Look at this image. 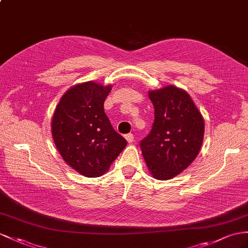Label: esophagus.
I'll list each match as a JSON object with an SVG mask.
<instances>
[{"label": "esophagus", "mask_w": 248, "mask_h": 248, "mask_svg": "<svg viewBox=\"0 0 248 248\" xmlns=\"http://www.w3.org/2000/svg\"><path fill=\"white\" fill-rule=\"evenodd\" d=\"M124 138L126 139V141H128L129 143L133 142V140H134V136H133V134H132V133H129V134H126V135H124Z\"/></svg>", "instance_id": "esophagus-1"}]
</instances>
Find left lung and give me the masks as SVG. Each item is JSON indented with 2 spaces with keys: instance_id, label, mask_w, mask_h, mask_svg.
I'll return each mask as SVG.
<instances>
[{
  "instance_id": "obj_1",
  "label": "left lung",
  "mask_w": 248,
  "mask_h": 248,
  "mask_svg": "<svg viewBox=\"0 0 248 248\" xmlns=\"http://www.w3.org/2000/svg\"><path fill=\"white\" fill-rule=\"evenodd\" d=\"M155 120L140 148L151 175L169 180L192 163L204 136V119L189 94L169 85L149 91Z\"/></svg>"
}]
</instances>
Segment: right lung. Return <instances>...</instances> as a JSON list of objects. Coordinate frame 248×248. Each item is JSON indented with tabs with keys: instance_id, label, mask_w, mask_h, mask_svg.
Listing matches in <instances>:
<instances>
[{
	"instance_id": "1",
	"label": "right lung",
	"mask_w": 248,
	"mask_h": 248,
	"mask_svg": "<svg viewBox=\"0 0 248 248\" xmlns=\"http://www.w3.org/2000/svg\"><path fill=\"white\" fill-rule=\"evenodd\" d=\"M112 85L86 81L72 86L55 108L53 141L62 159L80 175L106 174L125 148L126 140L112 128L104 103Z\"/></svg>"
}]
</instances>
